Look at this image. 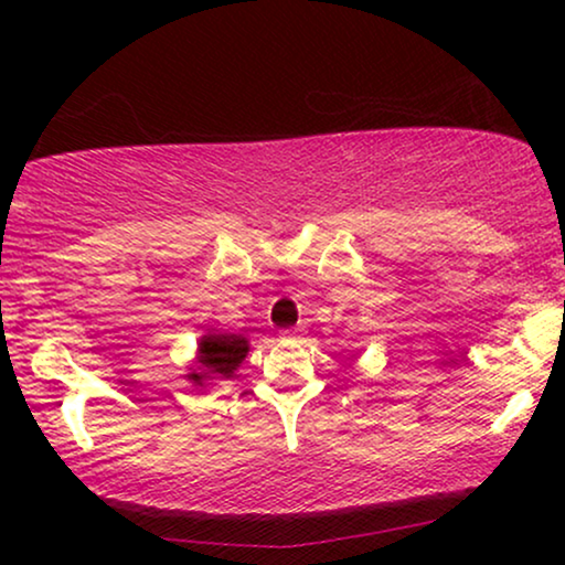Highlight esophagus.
Instances as JSON below:
<instances>
[{"label": "esophagus", "instance_id": "1", "mask_svg": "<svg viewBox=\"0 0 565 565\" xmlns=\"http://www.w3.org/2000/svg\"><path fill=\"white\" fill-rule=\"evenodd\" d=\"M300 334H303V329H300V327H298V329H285V331H282V337H288V339H298Z\"/></svg>", "mask_w": 565, "mask_h": 565}]
</instances>
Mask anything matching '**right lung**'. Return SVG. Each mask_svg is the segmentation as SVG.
I'll use <instances>...</instances> for the list:
<instances>
[{
    "label": "right lung",
    "mask_w": 565,
    "mask_h": 565,
    "mask_svg": "<svg viewBox=\"0 0 565 565\" xmlns=\"http://www.w3.org/2000/svg\"><path fill=\"white\" fill-rule=\"evenodd\" d=\"M246 354H249V339L244 334H223V331L207 329L200 337L198 354L184 377L195 388H207L213 381H231Z\"/></svg>",
    "instance_id": "add662e5"
}]
</instances>
